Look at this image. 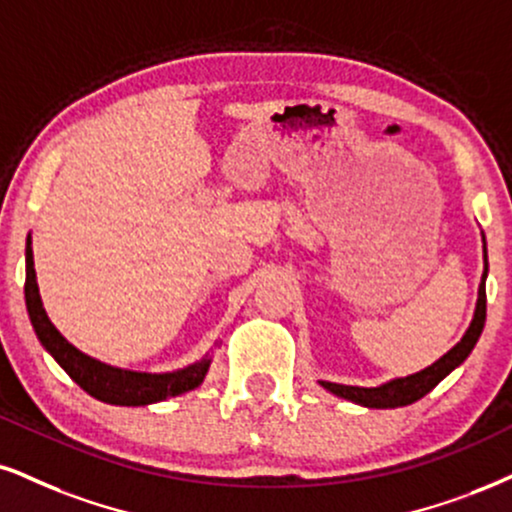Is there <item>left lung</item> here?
Segmentation results:
<instances>
[{
  "instance_id": "left-lung-1",
  "label": "left lung",
  "mask_w": 512,
  "mask_h": 512,
  "mask_svg": "<svg viewBox=\"0 0 512 512\" xmlns=\"http://www.w3.org/2000/svg\"><path fill=\"white\" fill-rule=\"evenodd\" d=\"M482 242H484V235H482ZM487 275H489V261H487V242H484V273H482V282H479L477 306H475V315H472V323L468 330H465L463 339H460L451 351H446L439 361L427 365L425 370L413 372V375H406V377H394V380L377 384V387H353V384H337V382H325V380H318V384L320 387H325L327 391H332V394L339 396V399L358 403V406H365V408H399V406H408V403L420 401L422 396L430 394V391L437 387L446 375H451V372L470 356L472 349H475L479 334L484 330V323H487Z\"/></svg>"
}]
</instances>
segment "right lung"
<instances>
[{"label":"right lung","mask_w":512,"mask_h":512,"mask_svg":"<svg viewBox=\"0 0 512 512\" xmlns=\"http://www.w3.org/2000/svg\"><path fill=\"white\" fill-rule=\"evenodd\" d=\"M25 308H28V318L44 351L68 372V377L78 387L85 389L94 399L111 403V406H149V403L173 399V396L197 389L211 368V353H206L204 358L187 365V368L173 372L125 370L82 353L78 346H73L56 330L47 311H44L35 275L33 237L30 235L25 239Z\"/></svg>","instance_id":"1"}]
</instances>
